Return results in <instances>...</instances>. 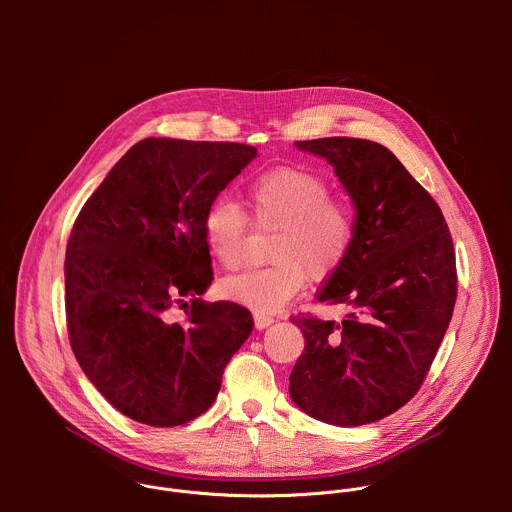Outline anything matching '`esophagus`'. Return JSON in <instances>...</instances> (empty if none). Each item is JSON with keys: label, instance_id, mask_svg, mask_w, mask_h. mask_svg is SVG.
<instances>
[{"label": "esophagus", "instance_id": "34e87169", "mask_svg": "<svg viewBox=\"0 0 512 512\" xmlns=\"http://www.w3.org/2000/svg\"><path fill=\"white\" fill-rule=\"evenodd\" d=\"M253 320H255V326H257L259 330H265L267 326H271V324L275 322V320H273V316H269V314H261V312H255Z\"/></svg>", "mask_w": 512, "mask_h": 512}]
</instances>
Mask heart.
<instances>
[{"label":"heart","instance_id":"1","mask_svg":"<svg viewBox=\"0 0 512 512\" xmlns=\"http://www.w3.org/2000/svg\"><path fill=\"white\" fill-rule=\"evenodd\" d=\"M247 206L259 227H277L265 269L247 271L223 281V291L255 312H275L298 296L306 275L330 277L346 259L354 241V214L348 204L330 198L320 176L279 168L261 174L247 188ZM249 221L229 198H216L202 218L210 255L225 269L245 263Z\"/></svg>","mask_w":512,"mask_h":512}]
</instances>
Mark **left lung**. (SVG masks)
Returning a JSON list of instances; mask_svg holds the SVG:
<instances>
[{"label":"left lung","mask_w":512,"mask_h":512,"mask_svg":"<svg viewBox=\"0 0 512 512\" xmlns=\"http://www.w3.org/2000/svg\"><path fill=\"white\" fill-rule=\"evenodd\" d=\"M296 148L334 168L356 231L318 294L344 304L346 318H291L306 346L289 395L324 423L367 425L417 393L444 340L458 291L452 237L440 206L385 145L322 137Z\"/></svg>","instance_id":"obj_1"}]
</instances>
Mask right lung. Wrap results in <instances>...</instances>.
Returning <instances> with one entry per match:
<instances>
[{
	"instance_id": "1",
	"label": "right lung",
	"mask_w": 512,
	"mask_h": 512,
	"mask_svg": "<svg viewBox=\"0 0 512 512\" xmlns=\"http://www.w3.org/2000/svg\"><path fill=\"white\" fill-rule=\"evenodd\" d=\"M255 158L245 143L141 139L72 227L70 346L95 389L133 421L174 427L202 415L253 330L247 308L196 296L212 281L204 212ZM184 297L191 310L176 323L171 308Z\"/></svg>"
}]
</instances>
